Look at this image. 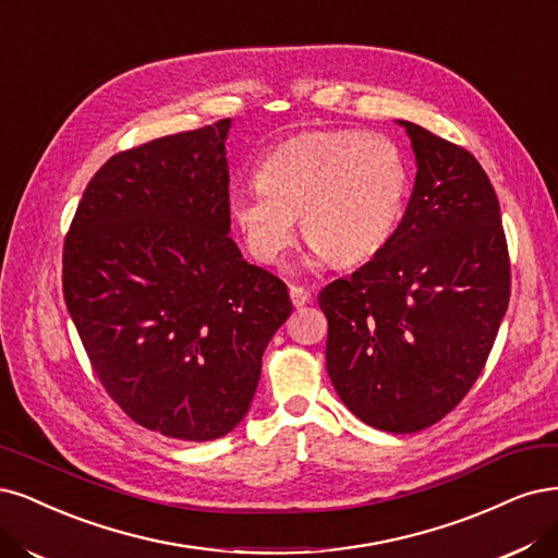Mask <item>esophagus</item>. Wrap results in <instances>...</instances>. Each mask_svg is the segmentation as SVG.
<instances>
[{
  "mask_svg": "<svg viewBox=\"0 0 558 558\" xmlns=\"http://www.w3.org/2000/svg\"><path fill=\"white\" fill-rule=\"evenodd\" d=\"M291 300H293V304L295 306H304L306 302L312 300V291L310 288H304V286H291Z\"/></svg>",
  "mask_w": 558,
  "mask_h": 558,
  "instance_id": "esophagus-1",
  "label": "esophagus"
}]
</instances>
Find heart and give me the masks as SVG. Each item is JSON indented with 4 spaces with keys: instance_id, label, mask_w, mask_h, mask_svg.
<instances>
[{
    "instance_id": "1",
    "label": "heart",
    "mask_w": 558,
    "mask_h": 558,
    "mask_svg": "<svg viewBox=\"0 0 558 558\" xmlns=\"http://www.w3.org/2000/svg\"><path fill=\"white\" fill-rule=\"evenodd\" d=\"M407 196L409 163L392 138L332 129L272 147L258 161L256 184L230 191L228 209L246 246L267 265L291 248L295 217L314 252L353 265L392 240Z\"/></svg>"
}]
</instances>
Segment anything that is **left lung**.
Returning <instances> with one entry per match:
<instances>
[{"mask_svg": "<svg viewBox=\"0 0 558 558\" xmlns=\"http://www.w3.org/2000/svg\"><path fill=\"white\" fill-rule=\"evenodd\" d=\"M415 186L392 240L328 283L325 362L369 427L413 434L446 417L483 372L510 300L496 191L477 159L413 122Z\"/></svg>", "mask_w": 558, "mask_h": 558, "instance_id": "8db88e82", "label": "left lung"}]
</instances>
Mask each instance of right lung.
<instances>
[{"label":"right lung","mask_w":558,"mask_h":558,"mask_svg":"<svg viewBox=\"0 0 558 558\" xmlns=\"http://www.w3.org/2000/svg\"><path fill=\"white\" fill-rule=\"evenodd\" d=\"M228 129L110 157L64 240V300L94 374L133 422L180 440L240 425L293 312L286 283L228 235Z\"/></svg>","instance_id":"1"}]
</instances>
